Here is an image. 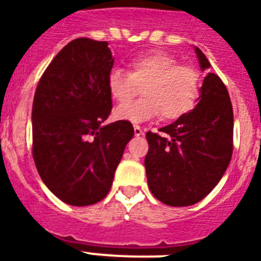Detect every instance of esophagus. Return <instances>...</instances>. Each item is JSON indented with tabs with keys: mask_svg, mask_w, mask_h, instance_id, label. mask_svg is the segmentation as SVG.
Here are the masks:
<instances>
[{
	"mask_svg": "<svg viewBox=\"0 0 261 261\" xmlns=\"http://www.w3.org/2000/svg\"><path fill=\"white\" fill-rule=\"evenodd\" d=\"M134 134L135 137H141V135H143V130L139 126H134Z\"/></svg>",
	"mask_w": 261,
	"mask_h": 261,
	"instance_id": "obj_1",
	"label": "esophagus"
}]
</instances>
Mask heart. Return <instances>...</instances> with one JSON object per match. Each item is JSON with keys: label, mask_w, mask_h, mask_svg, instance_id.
I'll use <instances>...</instances> for the list:
<instances>
[{"label": "heart", "mask_w": 261, "mask_h": 261, "mask_svg": "<svg viewBox=\"0 0 261 261\" xmlns=\"http://www.w3.org/2000/svg\"><path fill=\"white\" fill-rule=\"evenodd\" d=\"M128 73L115 69L107 79L111 97L123 102L115 110L116 119L139 124L161 114L164 119L173 120L194 108L200 84L195 67L180 65L165 51L137 55L128 62ZM141 87L145 96L137 102L126 103Z\"/></svg>", "instance_id": "obj_1"}]
</instances>
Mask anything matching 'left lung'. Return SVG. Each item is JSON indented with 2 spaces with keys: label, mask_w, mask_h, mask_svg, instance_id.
I'll use <instances>...</instances> for the list:
<instances>
[{
  "label": "left lung",
  "mask_w": 261,
  "mask_h": 261,
  "mask_svg": "<svg viewBox=\"0 0 261 261\" xmlns=\"http://www.w3.org/2000/svg\"><path fill=\"white\" fill-rule=\"evenodd\" d=\"M200 69L211 66L195 47ZM198 104L169 126L163 135L149 131L145 157L151 194L168 206H191L206 198L226 172L233 153V108L222 80L208 73Z\"/></svg>",
  "instance_id": "left-lung-1"
}]
</instances>
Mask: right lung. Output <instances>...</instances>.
<instances>
[{
	"instance_id": "obj_1",
	"label": "right lung",
	"mask_w": 261,
	"mask_h": 261,
	"mask_svg": "<svg viewBox=\"0 0 261 261\" xmlns=\"http://www.w3.org/2000/svg\"><path fill=\"white\" fill-rule=\"evenodd\" d=\"M108 43L71 40L43 73L32 106V154L43 182L70 206L104 199L134 135L130 122L102 126L112 110Z\"/></svg>"
}]
</instances>
